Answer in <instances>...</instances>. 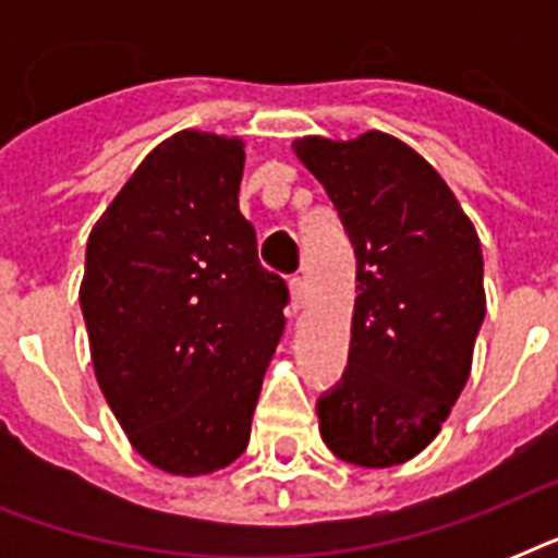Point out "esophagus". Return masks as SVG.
<instances>
[{
  "label": "esophagus",
  "mask_w": 558,
  "mask_h": 558,
  "mask_svg": "<svg viewBox=\"0 0 558 558\" xmlns=\"http://www.w3.org/2000/svg\"><path fill=\"white\" fill-rule=\"evenodd\" d=\"M289 292H292V306L301 310L306 304V280L301 275H292L289 278Z\"/></svg>",
  "instance_id": "obj_1"
}]
</instances>
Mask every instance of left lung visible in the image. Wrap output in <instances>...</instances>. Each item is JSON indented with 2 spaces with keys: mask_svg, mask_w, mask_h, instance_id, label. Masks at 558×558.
Masks as SVG:
<instances>
[{
  "mask_svg": "<svg viewBox=\"0 0 558 558\" xmlns=\"http://www.w3.org/2000/svg\"><path fill=\"white\" fill-rule=\"evenodd\" d=\"M295 153L339 210L359 280L348 367L318 397V428L336 458L397 466L437 437L469 379L481 240L440 173L390 135H310Z\"/></svg>",
  "mask_w": 558,
  "mask_h": 558,
  "instance_id": "obj_1",
  "label": "left lung"
}]
</instances>
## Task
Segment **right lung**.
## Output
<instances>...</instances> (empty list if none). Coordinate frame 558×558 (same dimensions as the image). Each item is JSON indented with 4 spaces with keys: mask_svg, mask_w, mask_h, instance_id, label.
Segmentation results:
<instances>
[{
    "mask_svg": "<svg viewBox=\"0 0 558 558\" xmlns=\"http://www.w3.org/2000/svg\"><path fill=\"white\" fill-rule=\"evenodd\" d=\"M243 144L182 130L138 165L86 243L92 365L135 451L208 475L248 446L287 280L240 214Z\"/></svg>",
    "mask_w": 558,
    "mask_h": 558,
    "instance_id": "obj_1",
    "label": "right lung"
}]
</instances>
